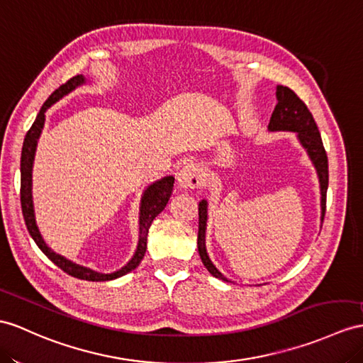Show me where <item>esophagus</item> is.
Returning <instances> with one entry per match:
<instances>
[{
  "label": "esophagus",
  "instance_id": "esophagus-1",
  "mask_svg": "<svg viewBox=\"0 0 363 363\" xmlns=\"http://www.w3.org/2000/svg\"><path fill=\"white\" fill-rule=\"evenodd\" d=\"M179 184L184 189H194V188H200L205 184L206 179L205 174H203L201 167L196 163H188L184 164L180 172H179Z\"/></svg>",
  "mask_w": 363,
  "mask_h": 363
}]
</instances>
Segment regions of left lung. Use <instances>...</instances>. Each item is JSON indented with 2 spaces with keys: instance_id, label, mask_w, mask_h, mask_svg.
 Listing matches in <instances>:
<instances>
[{
  "instance_id": "left-lung-1",
  "label": "left lung",
  "mask_w": 363,
  "mask_h": 363,
  "mask_svg": "<svg viewBox=\"0 0 363 363\" xmlns=\"http://www.w3.org/2000/svg\"><path fill=\"white\" fill-rule=\"evenodd\" d=\"M276 96H277V104L271 115L268 129L271 132L274 130L296 132L300 145L306 149V152L315 167L317 175H319L320 194H322L320 206H322V222H323L325 208H326V189H328V157H326V152H325L320 132L317 129L313 113L309 112L306 104L298 99L294 91H291L286 86H277ZM206 220H208V201L201 200L199 203V237H197L200 259L212 276L228 281V279L223 276V274L214 267V263L211 262L209 255L206 252V245H205Z\"/></svg>"
}]
</instances>
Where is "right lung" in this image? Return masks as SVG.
<instances>
[{"label":"right lung","mask_w":363,"mask_h":363,"mask_svg":"<svg viewBox=\"0 0 363 363\" xmlns=\"http://www.w3.org/2000/svg\"><path fill=\"white\" fill-rule=\"evenodd\" d=\"M86 83V79L83 75H75L66 82L65 84H61L58 89L52 94L49 99L44 101L41 106V109L35 118L33 125L26 134L24 143H23V151H21V209H23V217L26 226H28V231L32 235L35 243L38 245V248L48 255V259L54 262L58 268L63 269L66 274L77 279L87 280V281H108L118 279L125 274L130 272L132 269H135L140 262L143 260L145 252H146V243H147V233L149 228H151L154 218L160 214V212L164 209L167 200H169L172 189H174V177L167 175L163 177L162 180H157L152 183L151 186H147L146 191L143 192V197H141L140 203V237H138V245L134 257H132L125 267L121 269L111 272V274H101L96 272L94 269H89L86 267H82V264H77L74 262L67 260L63 255H60L57 252L52 251L49 246L44 242L43 235L40 234V229L37 226V220H35V211H33V199H32V167H33V158H35V151H37V145H38V138L41 135V130L44 128V120H46V111L50 108L52 104L58 101L60 99H63L65 95L69 92H72L75 87L82 86Z\"/></svg>","instance_id":"add662e5"}]
</instances>
